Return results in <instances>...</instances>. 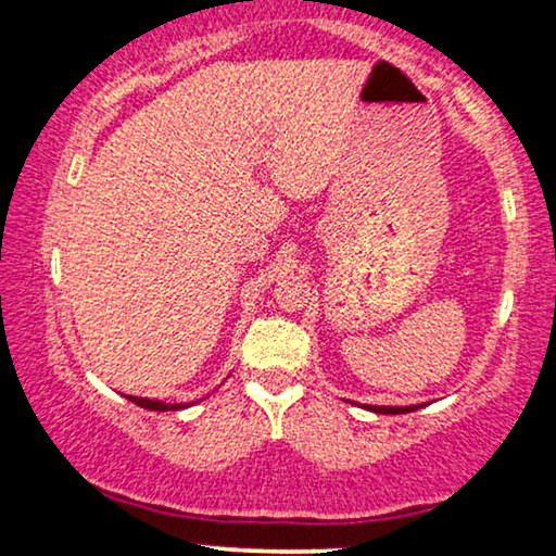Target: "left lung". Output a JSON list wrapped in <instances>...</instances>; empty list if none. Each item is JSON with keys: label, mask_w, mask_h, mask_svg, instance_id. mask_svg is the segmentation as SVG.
Returning <instances> with one entry per match:
<instances>
[{"label": "left lung", "mask_w": 556, "mask_h": 556, "mask_svg": "<svg viewBox=\"0 0 556 556\" xmlns=\"http://www.w3.org/2000/svg\"><path fill=\"white\" fill-rule=\"evenodd\" d=\"M425 405H409V407H384V405H367L369 413H377V415H405V413H415V409H420Z\"/></svg>", "instance_id": "left-lung-1"}]
</instances>
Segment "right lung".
I'll list each match as a JSON object with an SVG mask.
<instances>
[{
	"label": "right lung",
	"instance_id": "1",
	"mask_svg": "<svg viewBox=\"0 0 556 556\" xmlns=\"http://www.w3.org/2000/svg\"><path fill=\"white\" fill-rule=\"evenodd\" d=\"M128 400H131L134 405L143 407V409H154V413H169V409H185V407H189V402H187V405H185V402H177V405H166V402H162V400L131 397V394H128Z\"/></svg>",
	"mask_w": 556,
	"mask_h": 556
}]
</instances>
